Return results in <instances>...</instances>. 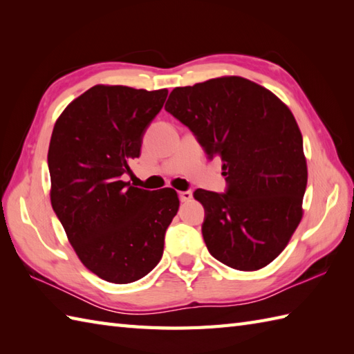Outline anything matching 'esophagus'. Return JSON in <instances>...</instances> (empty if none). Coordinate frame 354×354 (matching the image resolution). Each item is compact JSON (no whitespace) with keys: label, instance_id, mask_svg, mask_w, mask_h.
I'll return each instance as SVG.
<instances>
[{"label":"esophagus","instance_id":"1","mask_svg":"<svg viewBox=\"0 0 354 354\" xmlns=\"http://www.w3.org/2000/svg\"><path fill=\"white\" fill-rule=\"evenodd\" d=\"M179 198H181L183 202L190 201L193 198V193L190 190H185V192H179Z\"/></svg>","mask_w":354,"mask_h":354}]
</instances>
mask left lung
Instances as JSON below:
<instances>
[{
  "label": "left lung",
  "mask_w": 354,
  "mask_h": 354,
  "mask_svg": "<svg viewBox=\"0 0 354 354\" xmlns=\"http://www.w3.org/2000/svg\"><path fill=\"white\" fill-rule=\"evenodd\" d=\"M165 111L189 126L208 158L219 156L227 193L198 189L209 254L259 270L288 246L303 219L307 162L290 109L269 89L222 76L173 89Z\"/></svg>",
  "instance_id": "obj_1"
}]
</instances>
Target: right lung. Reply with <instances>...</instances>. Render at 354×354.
Returning <instances> with one entry per match:
<instances>
[{
	"instance_id": "obj_1",
	"label": "right lung",
	"mask_w": 354,
	"mask_h": 354,
	"mask_svg": "<svg viewBox=\"0 0 354 354\" xmlns=\"http://www.w3.org/2000/svg\"><path fill=\"white\" fill-rule=\"evenodd\" d=\"M167 89L95 85L56 120L48 147L50 199L74 252L102 280L127 284L162 257L176 190L149 192L122 179Z\"/></svg>"
}]
</instances>
